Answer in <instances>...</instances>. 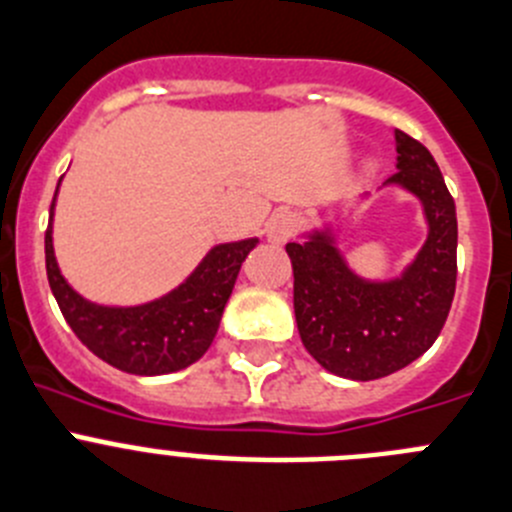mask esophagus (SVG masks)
Returning <instances> with one entry per match:
<instances>
[{"instance_id":"obj_1","label":"esophagus","mask_w":512,"mask_h":512,"mask_svg":"<svg viewBox=\"0 0 512 512\" xmlns=\"http://www.w3.org/2000/svg\"><path fill=\"white\" fill-rule=\"evenodd\" d=\"M298 224L301 222H298V216L293 214V211H278V214L270 216V222H267V239L275 242V245H285L288 239L296 237Z\"/></svg>"}]
</instances>
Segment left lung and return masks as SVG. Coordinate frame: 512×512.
Listing matches in <instances>:
<instances>
[{"mask_svg":"<svg viewBox=\"0 0 512 512\" xmlns=\"http://www.w3.org/2000/svg\"><path fill=\"white\" fill-rule=\"evenodd\" d=\"M398 170L385 181L418 196L428 237L400 278L372 283L349 270L331 232L288 242L293 308L303 347L349 380L393 375L421 357L444 329L457 288V209L434 155L395 130Z\"/></svg>","mask_w":512,"mask_h":512,"instance_id":"1","label":"left lung"}]
</instances>
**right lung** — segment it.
<instances>
[{
	"instance_id": "add662e5",
	"label": "right lung",
	"mask_w": 512,
	"mask_h": 512,
	"mask_svg": "<svg viewBox=\"0 0 512 512\" xmlns=\"http://www.w3.org/2000/svg\"><path fill=\"white\" fill-rule=\"evenodd\" d=\"M53 206L55 199L45 229V270L73 334L107 365L130 375H168L204 357L232 296L239 267L257 239L216 245L186 283L158 301L130 308L96 306L78 296L58 270L53 252Z\"/></svg>"
}]
</instances>
